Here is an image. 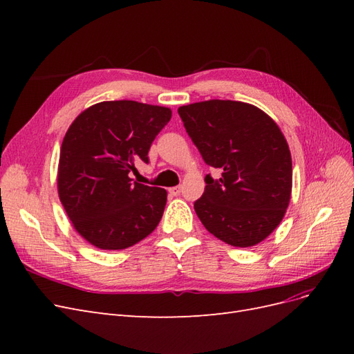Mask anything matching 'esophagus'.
<instances>
[{
    "label": "esophagus",
    "mask_w": 354,
    "mask_h": 354,
    "mask_svg": "<svg viewBox=\"0 0 354 354\" xmlns=\"http://www.w3.org/2000/svg\"><path fill=\"white\" fill-rule=\"evenodd\" d=\"M169 194L173 195V196L180 195V194H181V186H174V187H171V189H169Z\"/></svg>",
    "instance_id": "34e87169"
}]
</instances>
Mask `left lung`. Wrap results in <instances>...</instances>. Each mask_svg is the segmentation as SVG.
I'll return each instance as SVG.
<instances>
[{"label": "left lung", "mask_w": 354, "mask_h": 354, "mask_svg": "<svg viewBox=\"0 0 354 354\" xmlns=\"http://www.w3.org/2000/svg\"><path fill=\"white\" fill-rule=\"evenodd\" d=\"M205 164L220 178L205 177L195 211L220 241L248 248L279 226L291 199L292 160L272 118L252 104L207 100L178 108Z\"/></svg>", "instance_id": "left-lung-1"}]
</instances>
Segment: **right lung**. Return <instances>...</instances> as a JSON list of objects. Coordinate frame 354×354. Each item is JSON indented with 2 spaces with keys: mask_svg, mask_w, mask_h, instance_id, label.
Returning a JSON list of instances; mask_svg holds the SVG:
<instances>
[{
  "mask_svg": "<svg viewBox=\"0 0 354 354\" xmlns=\"http://www.w3.org/2000/svg\"><path fill=\"white\" fill-rule=\"evenodd\" d=\"M171 109L102 102L77 116L60 147L59 198L75 230L100 250H125L162 218L167 190L131 181Z\"/></svg>",
  "mask_w": 354,
  "mask_h": 354,
  "instance_id": "add662e5",
  "label": "right lung"
}]
</instances>
